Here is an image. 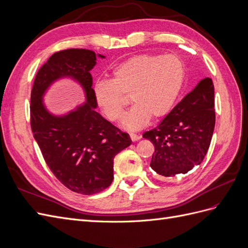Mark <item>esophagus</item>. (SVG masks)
Wrapping results in <instances>:
<instances>
[{
	"label": "esophagus",
	"instance_id": "1",
	"mask_svg": "<svg viewBox=\"0 0 248 248\" xmlns=\"http://www.w3.org/2000/svg\"><path fill=\"white\" fill-rule=\"evenodd\" d=\"M140 138H141V137H140V136H137V134L130 133V139H131V140H132V141H137V140H140Z\"/></svg>",
	"mask_w": 248,
	"mask_h": 248
}]
</instances>
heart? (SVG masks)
Here are the masks:
<instances>
[{
	"instance_id": "1",
	"label": "heart",
	"mask_w": 248,
	"mask_h": 248,
	"mask_svg": "<svg viewBox=\"0 0 248 248\" xmlns=\"http://www.w3.org/2000/svg\"><path fill=\"white\" fill-rule=\"evenodd\" d=\"M185 79L181 59L175 55H139L119 64L108 80H98L93 88L97 107L110 122L122 119L130 96L132 108L125 115L122 127L137 131L151 118L160 120L174 108Z\"/></svg>"
}]
</instances>
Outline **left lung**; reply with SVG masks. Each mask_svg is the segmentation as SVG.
I'll return each mask as SVG.
<instances>
[{
	"label": "left lung",
	"mask_w": 248,
	"mask_h": 248,
	"mask_svg": "<svg viewBox=\"0 0 248 248\" xmlns=\"http://www.w3.org/2000/svg\"><path fill=\"white\" fill-rule=\"evenodd\" d=\"M214 126V85L206 78L158 126L142 134L155 147L150 167L163 177L188 172L204 159Z\"/></svg>",
	"instance_id": "obj_1"
}]
</instances>
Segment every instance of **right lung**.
<instances>
[{
    "instance_id": "right-lung-1",
    "label": "right lung",
    "mask_w": 248,
    "mask_h": 248,
    "mask_svg": "<svg viewBox=\"0 0 248 248\" xmlns=\"http://www.w3.org/2000/svg\"><path fill=\"white\" fill-rule=\"evenodd\" d=\"M96 58L106 57L84 48L52 55L37 72L30 107L34 139L52 174L67 188L87 196L110 185L115 156L131 144L128 133L95 109L90 71L96 65ZM62 78L77 81L86 101L64 115H55L47 109L43 97L51 84Z\"/></svg>"
}]
</instances>
